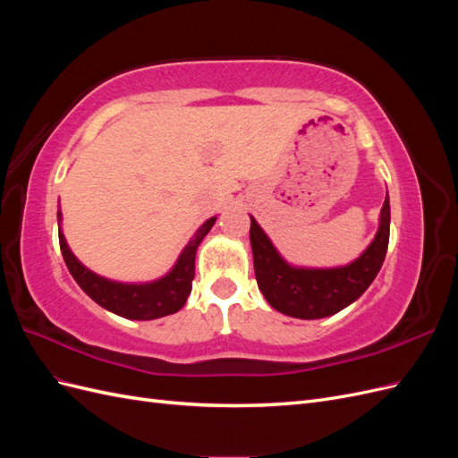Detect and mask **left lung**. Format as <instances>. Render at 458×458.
<instances>
[{"label": "left lung", "mask_w": 458, "mask_h": 458, "mask_svg": "<svg viewBox=\"0 0 458 458\" xmlns=\"http://www.w3.org/2000/svg\"><path fill=\"white\" fill-rule=\"evenodd\" d=\"M390 241V199L380 212V227L367 250L344 267H293L275 250L269 237L250 217L254 273L271 308L296 318H323L348 308L378 275Z\"/></svg>", "instance_id": "obj_1"}]
</instances>
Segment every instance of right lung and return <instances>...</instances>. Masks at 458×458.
Masks as SVG:
<instances>
[{
	"label": "right lung",
	"mask_w": 458,
	"mask_h": 458,
	"mask_svg": "<svg viewBox=\"0 0 458 458\" xmlns=\"http://www.w3.org/2000/svg\"><path fill=\"white\" fill-rule=\"evenodd\" d=\"M57 221L61 224V212H57ZM214 224L216 217H210L195 233V237L183 248L182 256H179L177 263L168 275L158 281L145 284L114 283L105 279V276L95 275L93 271L81 266L76 256L71 252L61 229L59 244L68 271H71L74 281L93 301L120 317L135 318V321H150V318L172 315L185 306L187 296L191 294L192 288V279H195L197 248Z\"/></svg>",
	"instance_id": "add662e5"
}]
</instances>
